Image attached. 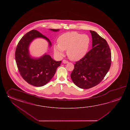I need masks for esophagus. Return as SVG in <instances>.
Segmentation results:
<instances>
[{
	"label": "esophagus",
	"instance_id": "esophagus-1",
	"mask_svg": "<svg viewBox=\"0 0 130 130\" xmlns=\"http://www.w3.org/2000/svg\"><path fill=\"white\" fill-rule=\"evenodd\" d=\"M68 63V61H67L66 60H63V64H67Z\"/></svg>",
	"mask_w": 130,
	"mask_h": 130
}]
</instances>
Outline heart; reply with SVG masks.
<instances>
[{
  "mask_svg": "<svg viewBox=\"0 0 130 130\" xmlns=\"http://www.w3.org/2000/svg\"><path fill=\"white\" fill-rule=\"evenodd\" d=\"M58 43L53 46L56 55L61 58L64 56V51H66L67 56L71 60L78 61L84 58L88 52L91 39L86 34L71 31L59 36Z\"/></svg>",
  "mask_w": 130,
  "mask_h": 130,
  "instance_id": "b5f03b06",
  "label": "heart"
}]
</instances>
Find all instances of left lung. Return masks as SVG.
Segmentation results:
<instances>
[{
  "label": "left lung",
  "instance_id": "8db88e82",
  "mask_svg": "<svg viewBox=\"0 0 130 130\" xmlns=\"http://www.w3.org/2000/svg\"><path fill=\"white\" fill-rule=\"evenodd\" d=\"M92 48L86 56L76 62L71 74L73 83L80 88L88 89L103 79L111 65V52L107 42L98 33L90 30Z\"/></svg>",
  "mask_w": 130,
  "mask_h": 130
}]
</instances>
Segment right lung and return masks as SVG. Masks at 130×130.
<instances>
[{"label":"right lung","mask_w":130,"mask_h":130,"mask_svg":"<svg viewBox=\"0 0 130 130\" xmlns=\"http://www.w3.org/2000/svg\"><path fill=\"white\" fill-rule=\"evenodd\" d=\"M58 31L59 29H52ZM42 38L45 39L51 47L49 39L37 30H30L20 39L17 45L15 59L18 68L23 79L32 86L40 87L45 85L53 78L61 61H56L49 55L45 53L40 58H35L30 54L29 47L34 39Z\"/></svg>","instance_id":"obj_1"}]
</instances>
